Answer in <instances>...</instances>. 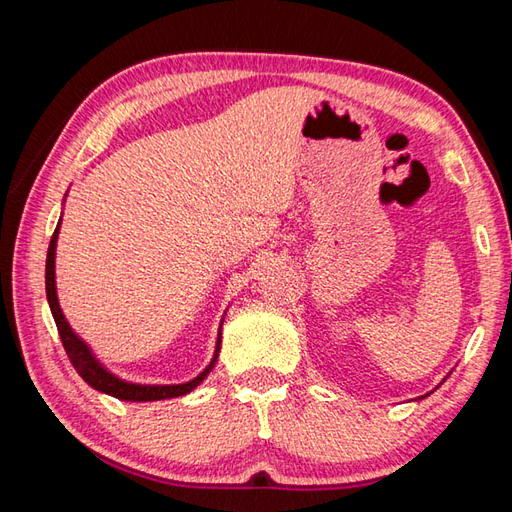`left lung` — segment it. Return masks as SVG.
I'll return each instance as SVG.
<instances>
[{
    "label": "left lung",
    "mask_w": 512,
    "mask_h": 512,
    "mask_svg": "<svg viewBox=\"0 0 512 512\" xmlns=\"http://www.w3.org/2000/svg\"><path fill=\"white\" fill-rule=\"evenodd\" d=\"M427 396H429V394H427ZM420 398H424V396H420Z\"/></svg>",
    "instance_id": "obj_1"
}]
</instances>
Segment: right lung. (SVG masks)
Returning a JSON list of instances; mask_svg holds the SVG:
<instances>
[{"instance_id":"add662e5","label":"right lung","mask_w":512,"mask_h":512,"mask_svg":"<svg viewBox=\"0 0 512 512\" xmlns=\"http://www.w3.org/2000/svg\"><path fill=\"white\" fill-rule=\"evenodd\" d=\"M59 226L61 220L54 228V235L50 239V246H48V259H46V297L50 303V312L54 317V323H57V330L61 336V343L65 347V352H68L70 363L74 365L76 374H79L85 383L90 387H94L96 391H103L107 396H114L118 400H129V402H151V400H165V398H178L189 394L195 387H198L202 380L209 376V372L213 369L215 361H217V354H220V343H222V328L217 332V345H215V354H213V361L209 363V367L195 376L189 383H182V385H138V383H127V380L118 378L116 374L107 372V369L96 361V356L92 354V350L88 347L83 339H79V334H76L70 323L65 321L61 306H59V299H57V284H54V257H57V237H59Z\"/></svg>"}]
</instances>
